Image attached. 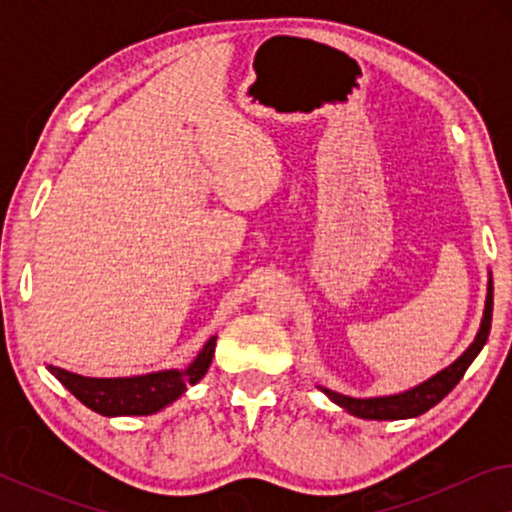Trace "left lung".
Masks as SVG:
<instances>
[{
	"label": "left lung",
	"mask_w": 512,
	"mask_h": 512,
	"mask_svg": "<svg viewBox=\"0 0 512 512\" xmlns=\"http://www.w3.org/2000/svg\"><path fill=\"white\" fill-rule=\"evenodd\" d=\"M492 307H494V284H492V277H489L485 317H482L480 331L471 342V347H468L466 352L452 363V366L440 370V373L433 375L431 380L417 384L415 389L403 391V394L377 396V398H352V396H342L338 391H331V389H321V391H324L333 403H338L340 408H345L347 412H352V415L363 417V419H408V417L424 415L426 410H431L433 405L443 401V398L457 387L468 366H471L475 356L480 354V349L485 347L489 328H492Z\"/></svg>",
	"instance_id": "left-lung-1"
}]
</instances>
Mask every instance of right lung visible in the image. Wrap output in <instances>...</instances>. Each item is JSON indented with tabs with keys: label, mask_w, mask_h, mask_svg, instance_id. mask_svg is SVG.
Here are the masks:
<instances>
[{
	"label": "right lung",
	"mask_w": 512,
	"mask_h": 512,
	"mask_svg": "<svg viewBox=\"0 0 512 512\" xmlns=\"http://www.w3.org/2000/svg\"><path fill=\"white\" fill-rule=\"evenodd\" d=\"M216 335L207 340L191 366L186 370H163L137 377H83L58 366L48 370L86 405L104 417L118 415H153L184 394L188 384L200 382L212 363Z\"/></svg>",
	"instance_id": "right-lung-1"
}]
</instances>
